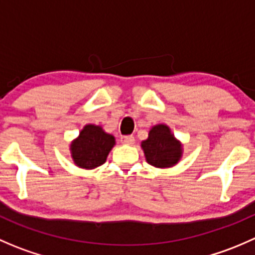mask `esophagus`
<instances>
[{"label":"esophagus","mask_w":255,"mask_h":255,"mask_svg":"<svg viewBox=\"0 0 255 255\" xmlns=\"http://www.w3.org/2000/svg\"><path fill=\"white\" fill-rule=\"evenodd\" d=\"M121 142H122V144H126V145H132V144H134L135 139L132 135H125V137L121 138Z\"/></svg>","instance_id":"obj_1"}]
</instances>
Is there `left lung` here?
Segmentation results:
<instances>
[{"label": "left lung", "instance_id": "obj_1", "mask_svg": "<svg viewBox=\"0 0 255 255\" xmlns=\"http://www.w3.org/2000/svg\"><path fill=\"white\" fill-rule=\"evenodd\" d=\"M146 163L158 169L175 166L182 158L184 146L171 132L170 127L164 123L153 126L148 138L140 143Z\"/></svg>", "mask_w": 255, "mask_h": 255}]
</instances>
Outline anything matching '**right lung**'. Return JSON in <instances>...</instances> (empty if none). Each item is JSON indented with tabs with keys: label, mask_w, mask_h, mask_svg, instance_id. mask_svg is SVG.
<instances>
[{
	"label": "right lung",
	"mask_w": 255,
	"mask_h": 255,
	"mask_svg": "<svg viewBox=\"0 0 255 255\" xmlns=\"http://www.w3.org/2000/svg\"><path fill=\"white\" fill-rule=\"evenodd\" d=\"M115 145L116 138L112 134L105 132L101 126L89 123L70 143V154L76 166L91 170L106 161Z\"/></svg>",
	"instance_id": "obj_1"
}]
</instances>
